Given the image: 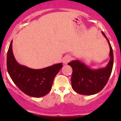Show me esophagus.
Listing matches in <instances>:
<instances>
[{
  "label": "esophagus",
  "instance_id": "34e87169",
  "mask_svg": "<svg viewBox=\"0 0 121 121\" xmlns=\"http://www.w3.org/2000/svg\"><path fill=\"white\" fill-rule=\"evenodd\" d=\"M70 60H71V57L68 56H66L63 58L62 61H63V63L64 64H67L70 61Z\"/></svg>",
  "mask_w": 121,
  "mask_h": 121
}]
</instances>
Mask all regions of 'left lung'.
<instances>
[{"label": "left lung", "mask_w": 121, "mask_h": 121, "mask_svg": "<svg viewBox=\"0 0 121 121\" xmlns=\"http://www.w3.org/2000/svg\"><path fill=\"white\" fill-rule=\"evenodd\" d=\"M102 34L108 41L110 48V60L105 67L92 69L79 60L68 63L73 69L71 86L77 93L86 95L95 94L104 88L109 80L113 67V50L108 38L103 31Z\"/></svg>", "instance_id": "left-lung-1"}]
</instances>
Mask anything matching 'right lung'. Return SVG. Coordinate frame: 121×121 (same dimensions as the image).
Returning a JSON list of instances; mask_svg holds the SVG:
<instances>
[{
	"label": "right lung",
	"instance_id": "obj_1",
	"mask_svg": "<svg viewBox=\"0 0 121 121\" xmlns=\"http://www.w3.org/2000/svg\"><path fill=\"white\" fill-rule=\"evenodd\" d=\"M11 41L7 54V68L10 77L16 86L27 95L41 97L52 89L56 75L63 67L62 63L41 69H32L20 65L16 60Z\"/></svg>",
	"mask_w": 121,
	"mask_h": 121
}]
</instances>
